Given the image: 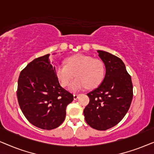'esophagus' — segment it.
<instances>
[{
	"mask_svg": "<svg viewBox=\"0 0 154 154\" xmlns=\"http://www.w3.org/2000/svg\"><path fill=\"white\" fill-rule=\"evenodd\" d=\"M78 97H79V94H73V99H74L75 100H77Z\"/></svg>",
	"mask_w": 154,
	"mask_h": 154,
	"instance_id": "34e87169",
	"label": "esophagus"
}]
</instances>
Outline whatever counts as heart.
<instances>
[{
    "label": "heart",
    "instance_id": "heart-1",
    "mask_svg": "<svg viewBox=\"0 0 154 154\" xmlns=\"http://www.w3.org/2000/svg\"><path fill=\"white\" fill-rule=\"evenodd\" d=\"M56 76L63 87L69 85V90L75 92L88 88H94L102 83L105 75V66L100 59L78 54L66 60V64H57L54 69Z\"/></svg>",
    "mask_w": 154,
    "mask_h": 154
}]
</instances>
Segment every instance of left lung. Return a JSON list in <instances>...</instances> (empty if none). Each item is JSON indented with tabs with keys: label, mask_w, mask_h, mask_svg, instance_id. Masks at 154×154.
Listing matches in <instances>:
<instances>
[{
	"label": "left lung",
	"mask_w": 154,
	"mask_h": 154,
	"mask_svg": "<svg viewBox=\"0 0 154 154\" xmlns=\"http://www.w3.org/2000/svg\"><path fill=\"white\" fill-rule=\"evenodd\" d=\"M106 68L104 79L96 89L87 94L90 102L84 109L85 121L90 127L106 130L123 119L133 91L130 75L121 59L109 52L97 50Z\"/></svg>",
	"instance_id": "left-lung-1"
}]
</instances>
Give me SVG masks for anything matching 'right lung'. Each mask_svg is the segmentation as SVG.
I'll return each instance as SVG.
<instances>
[{
  "label": "right lung",
  "instance_id": "1",
  "mask_svg": "<svg viewBox=\"0 0 154 154\" xmlns=\"http://www.w3.org/2000/svg\"><path fill=\"white\" fill-rule=\"evenodd\" d=\"M50 54L35 59L21 71L17 96L21 110L35 127L52 130L64 122L73 95L60 85Z\"/></svg>",
  "mask_w": 154,
  "mask_h": 154
}]
</instances>
